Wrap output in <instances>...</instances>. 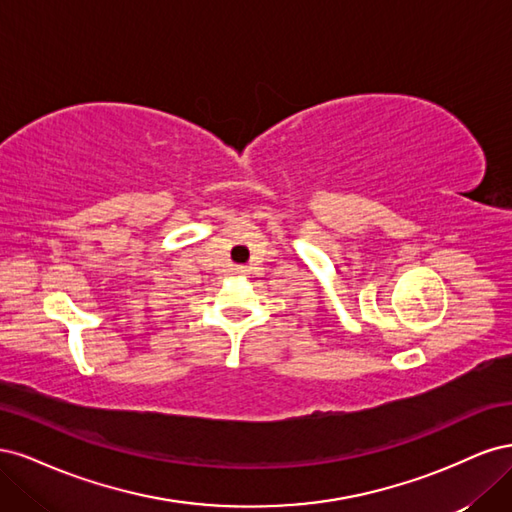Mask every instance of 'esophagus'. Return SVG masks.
<instances>
[{"mask_svg":"<svg viewBox=\"0 0 512 512\" xmlns=\"http://www.w3.org/2000/svg\"><path fill=\"white\" fill-rule=\"evenodd\" d=\"M237 273H239V275H245L247 269H245V267H237Z\"/></svg>","mask_w":512,"mask_h":512,"instance_id":"34e87169","label":"esophagus"}]
</instances>
